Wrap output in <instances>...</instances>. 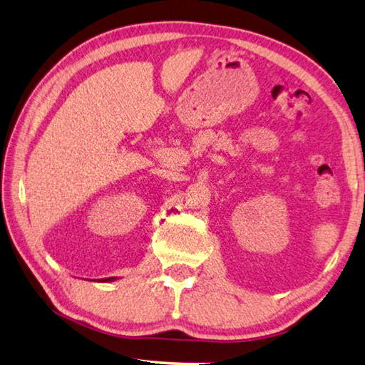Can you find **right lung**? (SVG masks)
Listing matches in <instances>:
<instances>
[{"instance_id":"right-lung-1","label":"right lung","mask_w":365,"mask_h":365,"mask_svg":"<svg viewBox=\"0 0 365 365\" xmlns=\"http://www.w3.org/2000/svg\"><path fill=\"white\" fill-rule=\"evenodd\" d=\"M115 279H116V277H103V279H101V282H111Z\"/></svg>"}]
</instances>
